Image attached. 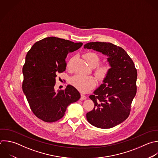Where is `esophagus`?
<instances>
[{
    "label": "esophagus",
    "instance_id": "1",
    "mask_svg": "<svg viewBox=\"0 0 158 158\" xmlns=\"http://www.w3.org/2000/svg\"><path fill=\"white\" fill-rule=\"evenodd\" d=\"M86 99V96H85L84 94H81V100H85V99Z\"/></svg>",
    "mask_w": 158,
    "mask_h": 158
}]
</instances>
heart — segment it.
Wrapping results in <instances>:
<instances>
[{
	"instance_id": "obj_1",
	"label": "heart",
	"mask_w": 158,
	"mask_h": 158,
	"mask_svg": "<svg viewBox=\"0 0 158 158\" xmlns=\"http://www.w3.org/2000/svg\"><path fill=\"white\" fill-rule=\"evenodd\" d=\"M85 59L92 67H96L99 62V56L93 52H89L85 54ZM110 72V67L105 64L98 67L95 70V75L99 80H104ZM70 83L81 93H86L96 85V80L92 76H86L82 74H77L73 76L70 80Z\"/></svg>"
}]
</instances>
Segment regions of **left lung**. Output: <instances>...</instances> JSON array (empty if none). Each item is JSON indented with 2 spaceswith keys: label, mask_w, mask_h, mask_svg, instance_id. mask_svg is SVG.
Wrapping results in <instances>:
<instances>
[{
  "label": "left lung",
  "mask_w": 158,
  "mask_h": 158,
  "mask_svg": "<svg viewBox=\"0 0 158 158\" xmlns=\"http://www.w3.org/2000/svg\"><path fill=\"white\" fill-rule=\"evenodd\" d=\"M84 49H93L107 56L109 75L89 98L94 107L86 114L88 122L100 128H110L123 122L129 115L136 93L137 72L123 49L110 43L92 42Z\"/></svg>",
  "instance_id": "1"
}]
</instances>
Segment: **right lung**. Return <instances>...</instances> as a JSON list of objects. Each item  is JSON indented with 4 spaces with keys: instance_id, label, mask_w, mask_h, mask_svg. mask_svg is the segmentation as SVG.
<instances>
[{
    "instance_id": "right-lung-1",
    "label": "right lung",
    "mask_w": 158,
    "mask_h": 158,
    "mask_svg": "<svg viewBox=\"0 0 158 158\" xmlns=\"http://www.w3.org/2000/svg\"><path fill=\"white\" fill-rule=\"evenodd\" d=\"M82 45V43L48 37L35 43L27 52L22 71V89L31 110L42 120H59L67 107L80 99V94L73 86L56 91L54 85L56 74L66 69L67 54Z\"/></svg>"
}]
</instances>
